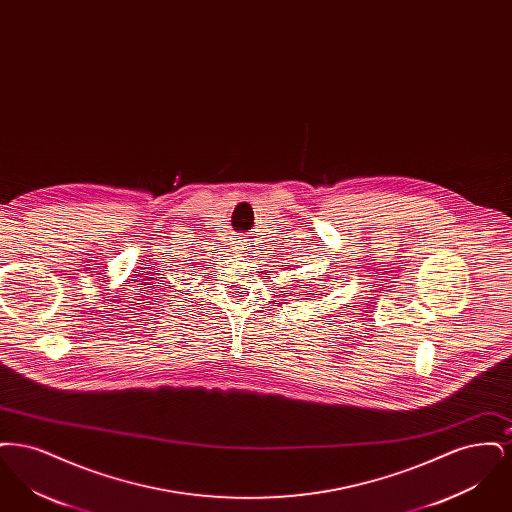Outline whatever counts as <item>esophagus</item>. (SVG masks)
<instances>
[{
	"label": "esophagus",
	"instance_id": "esophagus-1",
	"mask_svg": "<svg viewBox=\"0 0 512 512\" xmlns=\"http://www.w3.org/2000/svg\"><path fill=\"white\" fill-rule=\"evenodd\" d=\"M234 249H236V253H244L245 249H247V240H240V242H234Z\"/></svg>",
	"mask_w": 512,
	"mask_h": 512
}]
</instances>
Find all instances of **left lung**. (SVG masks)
<instances>
[{"label": "left lung", "mask_w": 512, "mask_h": 512, "mask_svg": "<svg viewBox=\"0 0 512 512\" xmlns=\"http://www.w3.org/2000/svg\"><path fill=\"white\" fill-rule=\"evenodd\" d=\"M305 295H307V293H305Z\"/></svg>", "instance_id": "obj_1"}]
</instances>
